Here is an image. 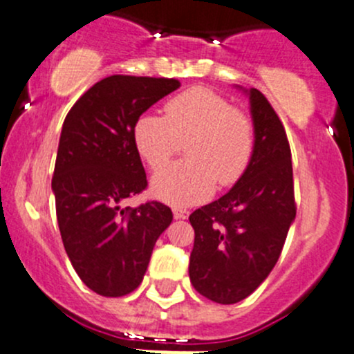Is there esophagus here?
<instances>
[{
  "mask_svg": "<svg viewBox=\"0 0 354 354\" xmlns=\"http://www.w3.org/2000/svg\"><path fill=\"white\" fill-rule=\"evenodd\" d=\"M173 214L176 219H187L190 212L187 209H183V207H173Z\"/></svg>",
  "mask_w": 354,
  "mask_h": 354,
  "instance_id": "34e87169",
  "label": "esophagus"
}]
</instances>
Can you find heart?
<instances>
[{
  "mask_svg": "<svg viewBox=\"0 0 354 354\" xmlns=\"http://www.w3.org/2000/svg\"><path fill=\"white\" fill-rule=\"evenodd\" d=\"M164 116L142 114L133 127L138 154L151 169H160L186 142L188 160L159 171L152 192L173 205L207 198L216 188L236 183L248 167L255 145L253 121L224 95L192 87L164 104Z\"/></svg>",
  "mask_w": 354,
  "mask_h": 354,
  "instance_id": "1",
  "label": "heart"
}]
</instances>
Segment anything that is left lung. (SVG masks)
Masks as SVG:
<instances>
[{
    "instance_id": "1",
    "label": "left lung",
    "mask_w": 354,
    "mask_h": 354,
    "mask_svg": "<svg viewBox=\"0 0 354 354\" xmlns=\"http://www.w3.org/2000/svg\"><path fill=\"white\" fill-rule=\"evenodd\" d=\"M255 145L233 188L190 214L195 231L190 281L210 301L233 305L252 295L276 266L296 216L291 149L266 95L250 88Z\"/></svg>"
}]
</instances>
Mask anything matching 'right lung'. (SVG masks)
I'll return each instance as SVG.
<instances>
[{"instance_id": "obj_1", "label": "right lung", "mask_w": 354, "mask_h": 354, "mask_svg": "<svg viewBox=\"0 0 354 354\" xmlns=\"http://www.w3.org/2000/svg\"><path fill=\"white\" fill-rule=\"evenodd\" d=\"M180 87L176 78L111 75L68 111L53 176L66 255L88 289L118 298L140 286L157 238L173 221L149 200L123 207L147 188L133 142L142 113Z\"/></svg>"}]
</instances>
